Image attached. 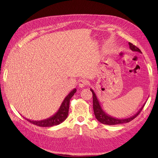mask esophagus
Here are the masks:
<instances>
[{
  "instance_id": "esophagus-1",
  "label": "esophagus",
  "mask_w": 158,
  "mask_h": 158,
  "mask_svg": "<svg viewBox=\"0 0 158 158\" xmlns=\"http://www.w3.org/2000/svg\"><path fill=\"white\" fill-rule=\"evenodd\" d=\"M88 84V82L85 79H81L79 80V82H78V85H79V87L81 88H84L85 85H86Z\"/></svg>"
}]
</instances>
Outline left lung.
<instances>
[{"mask_svg": "<svg viewBox=\"0 0 158 158\" xmlns=\"http://www.w3.org/2000/svg\"><path fill=\"white\" fill-rule=\"evenodd\" d=\"M129 45V47L130 49L132 51H136V52H141V51L137 47H136L135 45H134L133 44H132L131 43H128ZM90 90L92 91V95H93V108H94V112L95 114V118H97V120L102 123V124H104V125H118V124H123V123H128L131 121L132 120H133L134 118H136L138 114H140V113L141 112V111L142 110L143 107H144L146 102L144 103V104L143 105L142 107L140 109L139 111H138L135 114H134L133 116L128 117V118H114L113 117H111V115H109L108 114H107L106 112H105L102 106H100V103L99 100L97 98L96 94H95V92H94V90L91 88Z\"/></svg>", "mask_w": 158, "mask_h": 158, "instance_id": "left-lung-1", "label": "left lung"}]
</instances>
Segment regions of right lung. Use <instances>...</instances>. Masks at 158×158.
Masks as SVG:
<instances>
[{"instance_id": "obj_1", "label": "right lung", "mask_w": 158, "mask_h": 158, "mask_svg": "<svg viewBox=\"0 0 158 158\" xmlns=\"http://www.w3.org/2000/svg\"><path fill=\"white\" fill-rule=\"evenodd\" d=\"M76 88L72 90L68 94L67 96H66L63 100V102L60 105L58 111H57L56 113L54 114L53 115L50 117L49 118L41 121H31L27 118L26 119L27 121L33 124V125L42 127H49L59 125V124L63 123L68 117L70 100L71 98L73 96L74 94L76 93Z\"/></svg>"}]
</instances>
